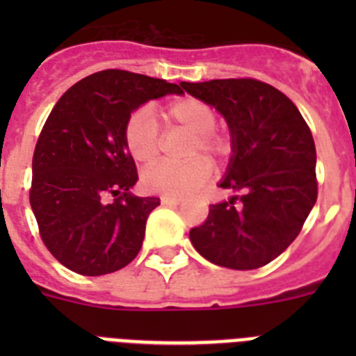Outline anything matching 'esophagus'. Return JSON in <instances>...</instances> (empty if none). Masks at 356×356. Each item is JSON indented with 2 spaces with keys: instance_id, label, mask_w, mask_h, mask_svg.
Returning <instances> with one entry per match:
<instances>
[{
  "instance_id": "1",
  "label": "esophagus",
  "mask_w": 356,
  "mask_h": 356,
  "mask_svg": "<svg viewBox=\"0 0 356 356\" xmlns=\"http://www.w3.org/2000/svg\"><path fill=\"white\" fill-rule=\"evenodd\" d=\"M160 203H162V205H168V207H178L181 203V200H176V197L162 196V197H160Z\"/></svg>"
}]
</instances>
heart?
<instances>
[{
	"label": "heart",
	"instance_id": "heart-1",
	"mask_svg": "<svg viewBox=\"0 0 356 356\" xmlns=\"http://www.w3.org/2000/svg\"><path fill=\"white\" fill-rule=\"evenodd\" d=\"M163 119L169 128H184L194 134L188 156L205 155L210 162L221 163L232 153L228 137L213 130L217 122L216 110L203 99L178 97L163 108ZM122 143L135 162H155L162 147V137L149 108L143 106L128 115L122 128ZM210 172L212 169L205 159H193L184 163L159 162L143 172V185L149 193L178 200L205 185Z\"/></svg>",
	"mask_w": 356,
	"mask_h": 356
}]
</instances>
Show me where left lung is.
Wrapping results in <instances>:
<instances>
[{
    "label": "left lung",
    "instance_id": "8db88e82",
    "mask_svg": "<svg viewBox=\"0 0 356 356\" xmlns=\"http://www.w3.org/2000/svg\"><path fill=\"white\" fill-rule=\"evenodd\" d=\"M180 85L228 122L234 155L219 187L237 193L210 205L207 221L191 229V242L216 266H266L294 242L316 205L312 131L284 92L254 78Z\"/></svg>",
    "mask_w": 356,
    "mask_h": 356
}]
</instances>
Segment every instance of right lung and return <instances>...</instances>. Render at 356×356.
I'll list each match as a JSON object with an SVG mask.
<instances>
[{"instance_id": "1", "label": "right lung", "mask_w": 356, "mask_h": 356, "mask_svg": "<svg viewBox=\"0 0 356 356\" xmlns=\"http://www.w3.org/2000/svg\"><path fill=\"white\" fill-rule=\"evenodd\" d=\"M165 94H181L180 85L105 69L65 90L44 122L30 205L44 246L71 271L108 275L143 248L147 216L160 200L130 194L139 176L122 128L135 108Z\"/></svg>"}]
</instances>
